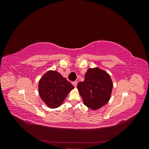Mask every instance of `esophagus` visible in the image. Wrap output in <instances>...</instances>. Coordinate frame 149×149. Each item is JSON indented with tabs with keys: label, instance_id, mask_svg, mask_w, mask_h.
I'll return each mask as SVG.
<instances>
[{
	"label": "esophagus",
	"instance_id": "obj_1",
	"mask_svg": "<svg viewBox=\"0 0 149 149\" xmlns=\"http://www.w3.org/2000/svg\"><path fill=\"white\" fill-rule=\"evenodd\" d=\"M77 83H78V82L76 81H73V83H72V84H73V86H74V87H76V86H77Z\"/></svg>",
	"mask_w": 149,
	"mask_h": 149
}]
</instances>
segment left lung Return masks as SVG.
I'll return each mask as SVG.
<instances>
[{
  "label": "left lung",
  "instance_id": "8db88e82",
  "mask_svg": "<svg viewBox=\"0 0 149 149\" xmlns=\"http://www.w3.org/2000/svg\"><path fill=\"white\" fill-rule=\"evenodd\" d=\"M77 88L84 104L93 110L100 109L109 101L112 89L110 76L98 68H89L84 81Z\"/></svg>",
  "mask_w": 149,
  "mask_h": 149
}]
</instances>
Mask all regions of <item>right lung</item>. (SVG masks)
Returning <instances> with one entry per match:
<instances>
[{
    "label": "right lung",
    "instance_id": "1",
    "mask_svg": "<svg viewBox=\"0 0 149 149\" xmlns=\"http://www.w3.org/2000/svg\"><path fill=\"white\" fill-rule=\"evenodd\" d=\"M73 85L55 71H49L40 79L38 91L40 97L50 108L59 107Z\"/></svg>",
    "mask_w": 149,
    "mask_h": 149
}]
</instances>
